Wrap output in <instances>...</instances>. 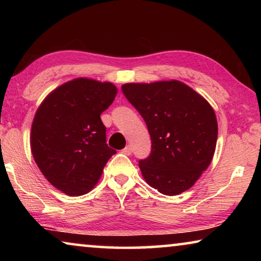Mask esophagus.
Here are the masks:
<instances>
[{
    "instance_id": "obj_1",
    "label": "esophagus",
    "mask_w": 261,
    "mask_h": 261,
    "mask_svg": "<svg viewBox=\"0 0 261 261\" xmlns=\"http://www.w3.org/2000/svg\"><path fill=\"white\" fill-rule=\"evenodd\" d=\"M123 153H124L125 154V155H130V154H131V147L130 146H126L124 149H123V151H122Z\"/></svg>"
}]
</instances>
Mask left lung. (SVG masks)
I'll return each instance as SVG.
<instances>
[{
  "label": "left lung",
  "instance_id": "8db88e82",
  "mask_svg": "<svg viewBox=\"0 0 261 261\" xmlns=\"http://www.w3.org/2000/svg\"><path fill=\"white\" fill-rule=\"evenodd\" d=\"M122 92L151 135V154L139 161L143 177L166 196L187 191L214 155L218 121L212 106L178 81L129 83Z\"/></svg>",
  "mask_w": 261,
  "mask_h": 261
}]
</instances>
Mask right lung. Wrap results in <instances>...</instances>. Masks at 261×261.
<instances>
[{"label":"right lung","mask_w":261,"mask_h":261,"mask_svg":"<svg viewBox=\"0 0 261 261\" xmlns=\"http://www.w3.org/2000/svg\"><path fill=\"white\" fill-rule=\"evenodd\" d=\"M112 83L77 78L55 88L35 113L31 151L43 176L68 196H83L98 183L116 151L106 144L100 115L113 103Z\"/></svg>","instance_id":"1"}]
</instances>
